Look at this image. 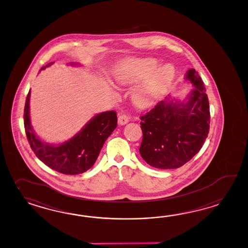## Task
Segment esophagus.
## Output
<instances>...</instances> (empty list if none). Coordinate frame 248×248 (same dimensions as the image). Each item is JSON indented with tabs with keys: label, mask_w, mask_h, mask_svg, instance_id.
<instances>
[{
	"label": "esophagus",
	"mask_w": 248,
	"mask_h": 248,
	"mask_svg": "<svg viewBox=\"0 0 248 248\" xmlns=\"http://www.w3.org/2000/svg\"><path fill=\"white\" fill-rule=\"evenodd\" d=\"M129 122V116H126L125 114H120L118 115V124L120 125H124Z\"/></svg>",
	"instance_id": "esophagus-1"
}]
</instances>
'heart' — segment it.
Instances as JSON below:
<instances>
[{"label":"heart","instance_id":"heart-1","mask_svg":"<svg viewBox=\"0 0 248 248\" xmlns=\"http://www.w3.org/2000/svg\"><path fill=\"white\" fill-rule=\"evenodd\" d=\"M154 59H130L122 62L116 71V81L119 85H130L144 80L133 90L132 102L140 108H148L165 93L173 77L170 66L158 68Z\"/></svg>","mask_w":248,"mask_h":248}]
</instances>
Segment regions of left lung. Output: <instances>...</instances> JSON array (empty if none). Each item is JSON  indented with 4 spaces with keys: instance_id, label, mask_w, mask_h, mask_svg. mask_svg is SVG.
I'll use <instances>...</instances> for the list:
<instances>
[{
    "instance_id": "left-lung-1",
    "label": "left lung",
    "mask_w": 248,
    "mask_h": 248,
    "mask_svg": "<svg viewBox=\"0 0 248 248\" xmlns=\"http://www.w3.org/2000/svg\"><path fill=\"white\" fill-rule=\"evenodd\" d=\"M186 79L194 86L184 102L161 101L140 117L143 138L140 154L159 169L179 168L203 147L210 128V107L204 83L194 68Z\"/></svg>"
}]
</instances>
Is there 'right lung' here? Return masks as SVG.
I'll return each mask as SVG.
<instances>
[{"instance_id":"obj_1","label":"right lung","mask_w":248,"mask_h":248,"mask_svg":"<svg viewBox=\"0 0 248 248\" xmlns=\"http://www.w3.org/2000/svg\"><path fill=\"white\" fill-rule=\"evenodd\" d=\"M51 64L43 66L41 70ZM29 99L30 91L24 109V125L35 155L52 170L63 174L75 175L89 170L98 158L106 140L116 128V111L96 115L72 139L60 145H51L41 140L33 132L29 116Z\"/></svg>"}]
</instances>
